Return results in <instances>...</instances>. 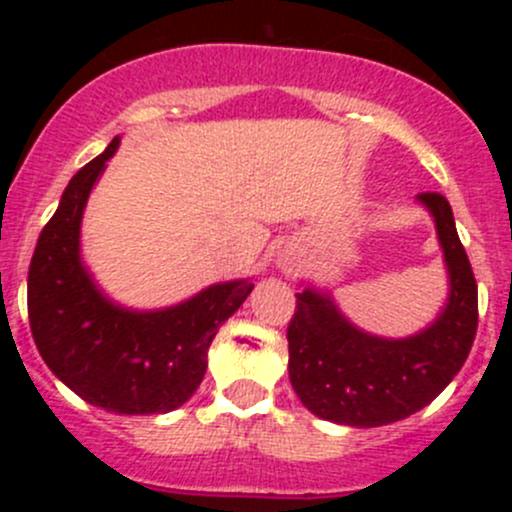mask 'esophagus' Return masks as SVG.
<instances>
[{
	"label": "esophagus",
	"mask_w": 512,
	"mask_h": 512,
	"mask_svg": "<svg viewBox=\"0 0 512 512\" xmlns=\"http://www.w3.org/2000/svg\"><path fill=\"white\" fill-rule=\"evenodd\" d=\"M285 265H289V262H285Z\"/></svg>",
	"instance_id": "1"
}]
</instances>
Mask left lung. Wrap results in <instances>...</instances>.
Listing matches in <instances>:
<instances>
[{
	"label": "left lung",
	"instance_id": "left-lung-1",
	"mask_svg": "<svg viewBox=\"0 0 512 512\" xmlns=\"http://www.w3.org/2000/svg\"><path fill=\"white\" fill-rule=\"evenodd\" d=\"M436 223L448 267V302L436 322L406 339L356 329L332 297L307 287L287 327L289 381L314 416L374 428L431 404L466 364L478 329V285L441 193H418Z\"/></svg>",
	"mask_w": 512,
	"mask_h": 512
}]
</instances>
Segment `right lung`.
<instances>
[{
    "label": "right lung",
    "mask_w": 512,
    "mask_h": 512,
    "mask_svg": "<svg viewBox=\"0 0 512 512\" xmlns=\"http://www.w3.org/2000/svg\"><path fill=\"white\" fill-rule=\"evenodd\" d=\"M121 138L66 185L29 265L27 304L41 359L74 394L128 416L168 414L203 381L220 324L252 292L250 280L220 282L156 312H133L103 297L81 262L86 200Z\"/></svg>",
    "instance_id": "add662e5"
}]
</instances>
